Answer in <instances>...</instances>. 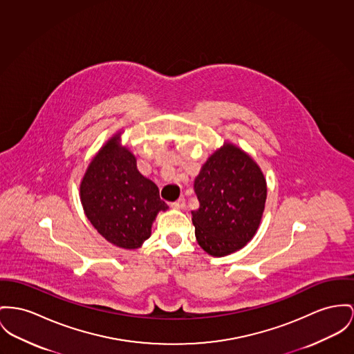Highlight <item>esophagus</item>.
I'll return each instance as SVG.
<instances>
[{
    "label": "esophagus",
    "instance_id": "obj_1",
    "mask_svg": "<svg viewBox=\"0 0 354 354\" xmlns=\"http://www.w3.org/2000/svg\"><path fill=\"white\" fill-rule=\"evenodd\" d=\"M170 205H171L173 208H176V209H183V208L185 207V198H184V197H180L178 200L173 201Z\"/></svg>",
    "mask_w": 354,
    "mask_h": 354
}]
</instances>
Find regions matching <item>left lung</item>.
<instances>
[{
	"label": "left lung",
	"instance_id": "obj_1",
	"mask_svg": "<svg viewBox=\"0 0 354 354\" xmlns=\"http://www.w3.org/2000/svg\"><path fill=\"white\" fill-rule=\"evenodd\" d=\"M200 207L192 212L200 247L212 257L243 248L255 235L267 197L257 162L234 145L213 153L194 180Z\"/></svg>",
	"mask_w": 354,
	"mask_h": 354
}]
</instances>
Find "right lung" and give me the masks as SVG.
<instances>
[{
    "mask_svg": "<svg viewBox=\"0 0 354 354\" xmlns=\"http://www.w3.org/2000/svg\"><path fill=\"white\" fill-rule=\"evenodd\" d=\"M114 137L88 166L80 198L87 218L106 240L126 250H136L150 237L151 223L167 204L158 187L143 177L136 157Z\"/></svg>",
    "mask_w": 354,
    "mask_h": 354,
    "instance_id": "right-lung-1",
    "label": "right lung"
}]
</instances>
